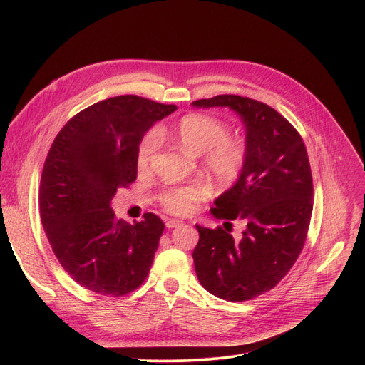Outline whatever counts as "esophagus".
I'll return each instance as SVG.
<instances>
[{"label": "esophagus", "mask_w": 365, "mask_h": 365, "mask_svg": "<svg viewBox=\"0 0 365 365\" xmlns=\"http://www.w3.org/2000/svg\"><path fill=\"white\" fill-rule=\"evenodd\" d=\"M182 225V222L180 220H178V219H170V220H167L165 222V226L168 227V229H171V227H178V226H180Z\"/></svg>", "instance_id": "obj_1"}]
</instances>
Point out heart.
I'll use <instances>...</instances> for the list:
<instances>
[{"instance_id": "b5f03b06", "label": "heart", "mask_w": 365, "mask_h": 365, "mask_svg": "<svg viewBox=\"0 0 365 365\" xmlns=\"http://www.w3.org/2000/svg\"><path fill=\"white\" fill-rule=\"evenodd\" d=\"M164 134V130H152L142 139L136 153L139 170L149 167ZM170 134L186 152L202 157V165L217 183L229 186L241 176L247 161V146L242 139L229 136V127L223 121L201 113L186 115L175 124ZM207 194V185L197 180L164 189L160 200L170 213L185 216L192 213Z\"/></svg>"}]
</instances>
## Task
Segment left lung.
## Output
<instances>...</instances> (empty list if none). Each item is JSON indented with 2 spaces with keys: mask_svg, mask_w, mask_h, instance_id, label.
<instances>
[{
  "mask_svg": "<svg viewBox=\"0 0 365 365\" xmlns=\"http://www.w3.org/2000/svg\"><path fill=\"white\" fill-rule=\"evenodd\" d=\"M192 106L237 112L247 146L241 176L210 208L226 223L241 220L244 231L234 238L220 226L195 225V272L212 294L227 302L250 300L274 289L303 248L314 205L308 152L296 128L262 102L220 94Z\"/></svg>",
  "mask_w": 365,
  "mask_h": 365,
  "instance_id": "1",
  "label": "left lung"
}]
</instances>
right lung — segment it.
Listing matches in <instances>:
<instances>
[{"label":"right lung","mask_w":365,"mask_h":365,"mask_svg":"<svg viewBox=\"0 0 365 365\" xmlns=\"http://www.w3.org/2000/svg\"><path fill=\"white\" fill-rule=\"evenodd\" d=\"M176 109L139 96H117L76 113L48 150L40 186L41 222L63 269L90 292L124 296L150 269L163 220L146 213L130 225L115 217L110 201L136 179L145 133Z\"/></svg>","instance_id":"1"}]
</instances>
